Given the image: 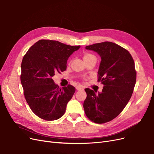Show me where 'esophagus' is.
Here are the masks:
<instances>
[{"label":"esophagus","mask_w":154,"mask_h":154,"mask_svg":"<svg viewBox=\"0 0 154 154\" xmlns=\"http://www.w3.org/2000/svg\"><path fill=\"white\" fill-rule=\"evenodd\" d=\"M76 89L77 90V91H81V90H83V87H82L81 86H77L76 87Z\"/></svg>","instance_id":"esophagus-1"}]
</instances>
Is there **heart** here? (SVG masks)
I'll use <instances>...</instances> for the list:
<instances>
[{"mask_svg":"<svg viewBox=\"0 0 154 154\" xmlns=\"http://www.w3.org/2000/svg\"><path fill=\"white\" fill-rule=\"evenodd\" d=\"M92 56H94V55H92V54H85V55H83V59H84V60H85V59H88V58L91 57H92Z\"/></svg>","mask_w":154,"mask_h":154,"instance_id":"heart-1","label":"heart"}]
</instances>
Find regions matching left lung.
I'll list each match as a JSON object with an SVG mask.
<instances>
[{
  "label": "left lung",
  "instance_id": "8db88e82",
  "mask_svg": "<svg viewBox=\"0 0 154 154\" xmlns=\"http://www.w3.org/2000/svg\"><path fill=\"white\" fill-rule=\"evenodd\" d=\"M85 48L97 52L101 58L98 82L104 87L97 94L85 89L87 98L83 108L91 121L106 123L116 117L131 97L136 80L134 62L128 50L111 42L94 44Z\"/></svg>",
  "mask_w": 154,
  "mask_h": 154
}]
</instances>
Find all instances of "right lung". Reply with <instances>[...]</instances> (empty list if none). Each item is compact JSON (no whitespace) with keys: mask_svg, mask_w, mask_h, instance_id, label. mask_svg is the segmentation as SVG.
Returning <instances> with one entry per match:
<instances>
[{"mask_svg":"<svg viewBox=\"0 0 154 154\" xmlns=\"http://www.w3.org/2000/svg\"><path fill=\"white\" fill-rule=\"evenodd\" d=\"M79 48L41 39L24 55L21 65V83L26 101L39 118L55 120L65 113L67 104L76 89L71 85L59 88L52 77L66 70L69 57Z\"/></svg>","mask_w":154,"mask_h":154,"instance_id":"obj_1","label":"right lung"}]
</instances>
